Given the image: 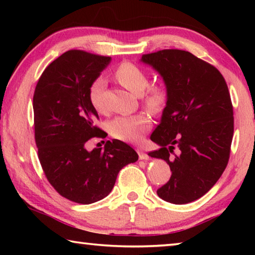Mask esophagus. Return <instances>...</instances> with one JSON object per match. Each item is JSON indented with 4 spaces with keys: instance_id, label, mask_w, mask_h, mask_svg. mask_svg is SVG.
I'll return each instance as SVG.
<instances>
[{
    "instance_id": "obj_1",
    "label": "esophagus",
    "mask_w": 255,
    "mask_h": 255,
    "mask_svg": "<svg viewBox=\"0 0 255 255\" xmlns=\"http://www.w3.org/2000/svg\"><path fill=\"white\" fill-rule=\"evenodd\" d=\"M137 153H138V156H139V159H147L148 158L147 154L144 152V149L137 148Z\"/></svg>"
}]
</instances>
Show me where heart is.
Listing matches in <instances>:
<instances>
[{
    "instance_id": "b5f03b06",
    "label": "heart",
    "mask_w": 255,
    "mask_h": 255,
    "mask_svg": "<svg viewBox=\"0 0 255 255\" xmlns=\"http://www.w3.org/2000/svg\"><path fill=\"white\" fill-rule=\"evenodd\" d=\"M117 80L129 91L140 94L148 84L147 74L140 67L132 63L125 62L117 67L115 72ZM106 86V80L103 77L92 82L89 89V98L94 109L100 114L106 111L103 105V90ZM143 101L148 110L158 112L166 101V90L162 84H154L145 92ZM150 119L147 115L139 112L135 115L118 116L111 119L108 124V130L117 139L128 141V143H138L143 139L146 131L150 128Z\"/></svg>"
}]
</instances>
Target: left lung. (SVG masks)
I'll return each instance as SVG.
<instances>
[{
  "label": "left lung",
  "mask_w": 255,
  "mask_h": 255,
  "mask_svg": "<svg viewBox=\"0 0 255 255\" xmlns=\"http://www.w3.org/2000/svg\"><path fill=\"white\" fill-rule=\"evenodd\" d=\"M140 62L158 73L166 89L165 108L150 135L159 149L148 155L164 159L172 175L157 195L189 204L214 187L230 158L234 118L227 84L217 68L185 50H159Z\"/></svg>",
  "instance_id": "obj_1"
}]
</instances>
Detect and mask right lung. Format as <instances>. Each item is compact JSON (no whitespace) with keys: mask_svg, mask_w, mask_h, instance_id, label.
<instances>
[{"mask_svg":"<svg viewBox=\"0 0 255 255\" xmlns=\"http://www.w3.org/2000/svg\"><path fill=\"white\" fill-rule=\"evenodd\" d=\"M110 62L68 50L46 68L34 90V138L42 170L60 196L77 204L106 198L119 171L138 159L136 150L118 139L91 152L85 148L90 138L105 132L94 125L99 116L89 89Z\"/></svg>","mask_w":255,"mask_h":255,"instance_id":"right-lung-1","label":"right lung"}]
</instances>
